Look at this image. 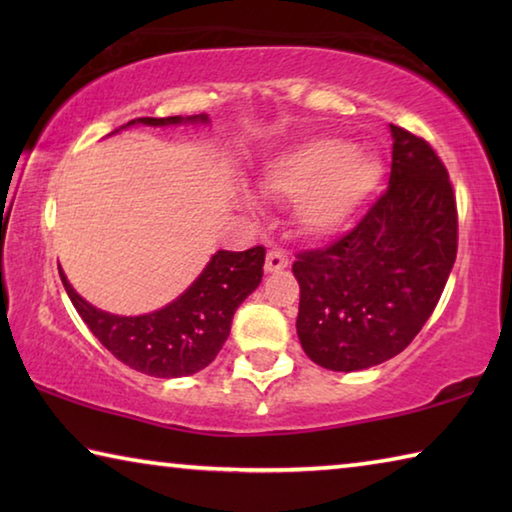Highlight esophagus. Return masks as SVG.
<instances>
[{
  "mask_svg": "<svg viewBox=\"0 0 512 512\" xmlns=\"http://www.w3.org/2000/svg\"><path fill=\"white\" fill-rule=\"evenodd\" d=\"M284 268H289V257L282 253V250H271V253L266 255V264H264V271L266 273H280Z\"/></svg>",
  "mask_w": 512,
  "mask_h": 512,
  "instance_id": "34e87169",
  "label": "esophagus"
}]
</instances>
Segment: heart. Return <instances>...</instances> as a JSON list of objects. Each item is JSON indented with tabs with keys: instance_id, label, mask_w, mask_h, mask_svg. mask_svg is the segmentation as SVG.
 Listing matches in <instances>:
<instances>
[{
	"instance_id": "b5f03b06",
	"label": "heart",
	"mask_w": 512,
	"mask_h": 512,
	"mask_svg": "<svg viewBox=\"0 0 512 512\" xmlns=\"http://www.w3.org/2000/svg\"><path fill=\"white\" fill-rule=\"evenodd\" d=\"M381 178L384 162L377 153L352 146L343 137L314 135L275 153L259 176V189L293 203L302 235L327 239L357 219ZM239 201L253 207L248 194H241Z\"/></svg>"
}]
</instances>
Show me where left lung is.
<instances>
[{
    "label": "left lung",
    "instance_id": "left-lung-1",
    "mask_svg": "<svg viewBox=\"0 0 512 512\" xmlns=\"http://www.w3.org/2000/svg\"><path fill=\"white\" fill-rule=\"evenodd\" d=\"M388 189L350 235L298 255V339L320 368L379 366L436 309L456 259V198L431 146L391 124Z\"/></svg>",
    "mask_w": 512,
    "mask_h": 512
}]
</instances>
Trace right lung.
<instances>
[{
    "label": "right lung",
    "instance_id": "right-lung-1",
    "mask_svg": "<svg viewBox=\"0 0 512 512\" xmlns=\"http://www.w3.org/2000/svg\"><path fill=\"white\" fill-rule=\"evenodd\" d=\"M210 115L189 117H140L124 124L115 135L131 126H207ZM262 246L244 253L216 250L205 264L201 275L169 305L140 316H119L90 305L76 293L58 264L60 280L83 323L97 336L103 348L151 377L173 379L187 377L210 366L216 354L228 341L232 316L237 307L253 293L264 275Z\"/></svg>",
    "mask_w": 512,
    "mask_h": 512
}]
</instances>
